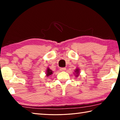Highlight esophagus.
<instances>
[{
    "mask_svg": "<svg viewBox=\"0 0 120 120\" xmlns=\"http://www.w3.org/2000/svg\"><path fill=\"white\" fill-rule=\"evenodd\" d=\"M60 71H64L66 70V68H60Z\"/></svg>",
    "mask_w": 120,
    "mask_h": 120,
    "instance_id": "esophagus-1",
    "label": "esophagus"
}]
</instances>
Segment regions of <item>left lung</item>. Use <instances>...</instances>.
I'll use <instances>...</instances> for the list:
<instances>
[{
    "instance_id": "left-lung-1",
    "label": "left lung",
    "mask_w": 120,
    "mask_h": 120,
    "mask_svg": "<svg viewBox=\"0 0 120 120\" xmlns=\"http://www.w3.org/2000/svg\"><path fill=\"white\" fill-rule=\"evenodd\" d=\"M74 75L76 76V77H78L79 76V75H80V69L79 68H77L75 70V72H74Z\"/></svg>"
}]
</instances>
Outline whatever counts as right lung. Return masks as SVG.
<instances>
[{"label": "right lung", "instance_id": "right-lung-1", "mask_svg": "<svg viewBox=\"0 0 120 120\" xmlns=\"http://www.w3.org/2000/svg\"><path fill=\"white\" fill-rule=\"evenodd\" d=\"M45 74L46 77H49L51 75L53 74V71L52 70H51L49 68H47Z\"/></svg>", "mask_w": 120, "mask_h": 120}]
</instances>
